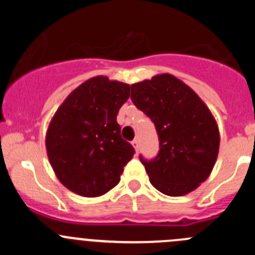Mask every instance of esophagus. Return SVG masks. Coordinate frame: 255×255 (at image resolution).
<instances>
[{
    "instance_id": "obj_1",
    "label": "esophagus",
    "mask_w": 255,
    "mask_h": 255,
    "mask_svg": "<svg viewBox=\"0 0 255 255\" xmlns=\"http://www.w3.org/2000/svg\"><path fill=\"white\" fill-rule=\"evenodd\" d=\"M132 147H134L135 150L138 152L139 147H140V143H139V139H134V140H132Z\"/></svg>"
}]
</instances>
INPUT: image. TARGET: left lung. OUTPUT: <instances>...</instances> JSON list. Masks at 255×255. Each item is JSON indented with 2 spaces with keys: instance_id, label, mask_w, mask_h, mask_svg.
<instances>
[{
  "instance_id": "1",
  "label": "left lung",
  "mask_w": 255,
  "mask_h": 255,
  "mask_svg": "<svg viewBox=\"0 0 255 255\" xmlns=\"http://www.w3.org/2000/svg\"><path fill=\"white\" fill-rule=\"evenodd\" d=\"M130 98L158 134V154L153 159L139 155L150 184L170 197L197 189L209 176L220 148L217 124L208 107L170 74L132 84Z\"/></svg>"
}]
</instances>
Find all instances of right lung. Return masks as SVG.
<instances>
[{"instance_id": "add662e5", "label": "right lung", "mask_w": 255, "mask_h": 255, "mask_svg": "<svg viewBox=\"0 0 255 255\" xmlns=\"http://www.w3.org/2000/svg\"><path fill=\"white\" fill-rule=\"evenodd\" d=\"M130 85L96 76L67 97L49 124L47 154L69 190L100 197L119 184L135 149L121 136L116 116Z\"/></svg>"}]
</instances>
